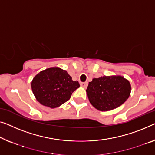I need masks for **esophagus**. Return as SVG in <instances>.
<instances>
[{"label":"esophagus","instance_id":"esophagus-1","mask_svg":"<svg viewBox=\"0 0 155 155\" xmlns=\"http://www.w3.org/2000/svg\"><path fill=\"white\" fill-rule=\"evenodd\" d=\"M81 86L84 87V88H86L87 87V85H88V83L87 82H85V83H81Z\"/></svg>","mask_w":155,"mask_h":155}]
</instances>
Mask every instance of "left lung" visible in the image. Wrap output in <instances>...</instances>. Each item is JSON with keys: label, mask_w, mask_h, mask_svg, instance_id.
<instances>
[{"label": "left lung", "mask_w": 155, "mask_h": 155, "mask_svg": "<svg viewBox=\"0 0 155 155\" xmlns=\"http://www.w3.org/2000/svg\"><path fill=\"white\" fill-rule=\"evenodd\" d=\"M90 102L101 111H107L122 105L131 92L129 81L120 76H104L93 78L86 90Z\"/></svg>", "instance_id": "8db88e82"}]
</instances>
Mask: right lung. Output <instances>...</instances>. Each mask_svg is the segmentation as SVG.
Wrapping results in <instances>:
<instances>
[{
  "label": "right lung",
  "instance_id": "1",
  "mask_svg": "<svg viewBox=\"0 0 155 155\" xmlns=\"http://www.w3.org/2000/svg\"><path fill=\"white\" fill-rule=\"evenodd\" d=\"M80 85L74 81L65 70L51 68L40 71L31 83L32 91L37 100L45 107H58L71 97Z\"/></svg>",
  "mask_w": 155,
  "mask_h": 155
}]
</instances>
